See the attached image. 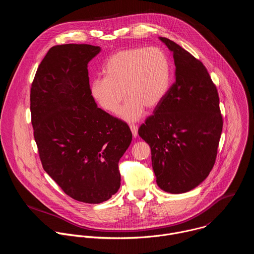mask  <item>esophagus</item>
I'll return each mask as SVG.
<instances>
[{"mask_svg": "<svg viewBox=\"0 0 254 254\" xmlns=\"http://www.w3.org/2000/svg\"><path fill=\"white\" fill-rule=\"evenodd\" d=\"M129 127H130V130L132 132V135L135 137L137 135V127L135 125H130Z\"/></svg>", "mask_w": 254, "mask_h": 254, "instance_id": "obj_1", "label": "esophagus"}]
</instances>
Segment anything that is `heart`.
I'll use <instances>...</instances> for the list:
<instances>
[{
	"instance_id": "heart-1",
	"label": "heart",
	"mask_w": 254,
	"mask_h": 254,
	"mask_svg": "<svg viewBox=\"0 0 254 254\" xmlns=\"http://www.w3.org/2000/svg\"><path fill=\"white\" fill-rule=\"evenodd\" d=\"M103 73L104 77L92 80L91 96L111 114H117L126 95L128 96L120 113L128 123L138 121L146 107H157L169 89V60L157 47L119 51L106 60Z\"/></svg>"
}]
</instances>
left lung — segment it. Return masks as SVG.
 I'll return each mask as SVG.
<instances>
[{
  "mask_svg": "<svg viewBox=\"0 0 254 254\" xmlns=\"http://www.w3.org/2000/svg\"><path fill=\"white\" fill-rule=\"evenodd\" d=\"M173 53L174 84L138 129L149 143L158 186L181 194L211 172L222 132L219 96L206 67L184 48L160 37Z\"/></svg>",
  "mask_w": 254,
  "mask_h": 254,
  "instance_id": "obj_1",
  "label": "left lung"
}]
</instances>
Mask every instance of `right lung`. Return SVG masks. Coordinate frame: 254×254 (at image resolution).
<instances>
[{
	"mask_svg": "<svg viewBox=\"0 0 254 254\" xmlns=\"http://www.w3.org/2000/svg\"><path fill=\"white\" fill-rule=\"evenodd\" d=\"M99 46L64 44L49 49L30 93L35 141L45 172L74 200L98 204L121 187L119 162L132 134L90 93L88 62Z\"/></svg>",
	"mask_w": 254,
	"mask_h": 254,
	"instance_id": "1",
	"label": "right lung"
}]
</instances>
